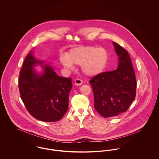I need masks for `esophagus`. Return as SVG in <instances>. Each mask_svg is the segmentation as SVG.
I'll list each match as a JSON object with an SVG mask.
<instances>
[{"instance_id":"esophagus-1","label":"esophagus","mask_w":159,"mask_h":159,"mask_svg":"<svg viewBox=\"0 0 159 159\" xmlns=\"http://www.w3.org/2000/svg\"><path fill=\"white\" fill-rule=\"evenodd\" d=\"M83 83V81L79 78H77L75 80V85H77V86H80V85H81Z\"/></svg>"}]
</instances>
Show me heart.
<instances>
[{
	"instance_id": "1",
	"label": "heart",
	"mask_w": 159,
	"mask_h": 159,
	"mask_svg": "<svg viewBox=\"0 0 159 159\" xmlns=\"http://www.w3.org/2000/svg\"><path fill=\"white\" fill-rule=\"evenodd\" d=\"M108 58V52L105 48L86 46L71 49L67 56L62 55L60 60L66 68L72 70L75 64L80 65L85 75L94 76L105 68Z\"/></svg>"
}]
</instances>
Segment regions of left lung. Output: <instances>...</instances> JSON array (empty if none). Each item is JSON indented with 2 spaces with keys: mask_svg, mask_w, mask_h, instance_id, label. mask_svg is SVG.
<instances>
[{
  "mask_svg": "<svg viewBox=\"0 0 159 159\" xmlns=\"http://www.w3.org/2000/svg\"><path fill=\"white\" fill-rule=\"evenodd\" d=\"M113 44L119 58L117 68L100 73L89 81L94 108L104 117L125 112L136 96V77L130 56L121 46L114 42Z\"/></svg>",
  "mask_w": 159,
  "mask_h": 159,
  "instance_id": "left-lung-1",
  "label": "left lung"
}]
</instances>
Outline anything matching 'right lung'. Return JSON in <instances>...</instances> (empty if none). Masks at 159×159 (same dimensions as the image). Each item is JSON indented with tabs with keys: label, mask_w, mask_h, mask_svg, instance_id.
<instances>
[{
	"label": "right lung",
	"mask_w": 159,
	"mask_h": 159,
	"mask_svg": "<svg viewBox=\"0 0 159 159\" xmlns=\"http://www.w3.org/2000/svg\"><path fill=\"white\" fill-rule=\"evenodd\" d=\"M44 62L35 59L34 51H30L20 72V93L27 110L34 118L56 122L68 110L71 78L58 76L48 64L43 65V71L38 73L34 68L35 66Z\"/></svg>",
	"instance_id": "obj_1"
}]
</instances>
